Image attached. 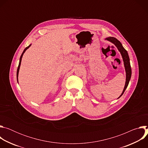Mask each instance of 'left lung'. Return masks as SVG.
Wrapping results in <instances>:
<instances>
[{
    "mask_svg": "<svg viewBox=\"0 0 148 148\" xmlns=\"http://www.w3.org/2000/svg\"><path fill=\"white\" fill-rule=\"evenodd\" d=\"M105 40H107L108 41L111 42L112 43H113L118 49L120 53L121 54L123 61V64H124V67L125 69V72H126V81H125V85L123 88V90L121 94V95L118 97L119 98L124 93L126 88H127L130 81L131 79V74H132V70H131V64H130V57L128 54L127 51H126L123 47L122 46V44L121 42L117 40L116 38L113 37H109L105 38Z\"/></svg>",
    "mask_w": 148,
    "mask_h": 148,
    "instance_id": "1",
    "label": "left lung"
}]
</instances>
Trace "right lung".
I'll use <instances>...</instances> for the list:
<instances>
[{"instance_id": "right-lung-1", "label": "right lung", "mask_w": 148, "mask_h": 148, "mask_svg": "<svg viewBox=\"0 0 148 148\" xmlns=\"http://www.w3.org/2000/svg\"><path fill=\"white\" fill-rule=\"evenodd\" d=\"M32 45H30L29 46H27L26 48L25 49V50H23V52L22 53V55H21L20 56V61H19V64H18V66L17 67V82H18V72H19V69H20V64H21V61H22V57L23 56V54L25 53V52L26 51L27 49H28L30 46H31Z\"/></svg>"}]
</instances>
